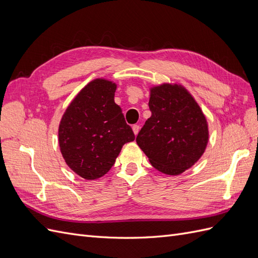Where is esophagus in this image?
<instances>
[{
    "label": "esophagus",
    "instance_id": "obj_1",
    "mask_svg": "<svg viewBox=\"0 0 258 258\" xmlns=\"http://www.w3.org/2000/svg\"><path fill=\"white\" fill-rule=\"evenodd\" d=\"M139 129H140V127L138 126V124H134V126H132V130H134V134L136 136L139 134Z\"/></svg>",
    "mask_w": 258,
    "mask_h": 258
}]
</instances>
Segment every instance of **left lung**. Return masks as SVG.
I'll return each instance as SVG.
<instances>
[{
    "mask_svg": "<svg viewBox=\"0 0 258 258\" xmlns=\"http://www.w3.org/2000/svg\"><path fill=\"white\" fill-rule=\"evenodd\" d=\"M148 118L137 137L151 165L168 175L191 168L209 142V124L197 101L183 85L162 83L150 88Z\"/></svg>",
    "mask_w": 258,
    "mask_h": 258,
    "instance_id": "obj_1",
    "label": "left lung"
}]
</instances>
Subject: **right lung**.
Returning a JSON list of instances; mask_svg holds the SVG:
<instances>
[{"label": "right lung", "mask_w": 258, "mask_h": 258, "mask_svg": "<svg viewBox=\"0 0 258 258\" xmlns=\"http://www.w3.org/2000/svg\"><path fill=\"white\" fill-rule=\"evenodd\" d=\"M116 83L89 82L61 117L60 152L68 167L85 179H97L113 167L123 144L135 141L122 110L114 101Z\"/></svg>", "instance_id": "right-lung-1"}]
</instances>
